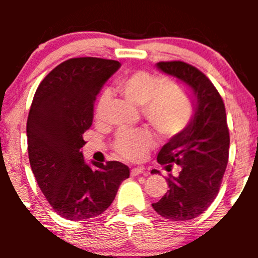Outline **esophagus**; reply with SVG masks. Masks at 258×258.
Wrapping results in <instances>:
<instances>
[{
    "mask_svg": "<svg viewBox=\"0 0 258 258\" xmlns=\"http://www.w3.org/2000/svg\"><path fill=\"white\" fill-rule=\"evenodd\" d=\"M141 173H144V168H141V167H136V168H132L131 170V176H139V175H141Z\"/></svg>",
    "mask_w": 258,
    "mask_h": 258,
    "instance_id": "esophagus-1",
    "label": "esophagus"
}]
</instances>
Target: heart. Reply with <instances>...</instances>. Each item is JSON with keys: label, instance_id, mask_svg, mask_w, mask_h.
Listing matches in <instances>:
<instances>
[{"label": "heart", "instance_id": "b5f03b06", "mask_svg": "<svg viewBox=\"0 0 258 258\" xmlns=\"http://www.w3.org/2000/svg\"><path fill=\"white\" fill-rule=\"evenodd\" d=\"M127 100L141 106L142 112L160 134L171 136L183 130L191 118V105L181 88L173 83H162L157 76L137 71L117 85ZM110 101L106 91L96 105V118L102 119ZM153 145V137L146 130H123L118 132L114 148L126 160H141Z\"/></svg>", "mask_w": 258, "mask_h": 258}]
</instances>
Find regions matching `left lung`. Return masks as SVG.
I'll list each match as a JSON object with an SVG mask.
<instances>
[{"instance_id":"obj_1","label":"left lung","mask_w":258,"mask_h":258,"mask_svg":"<svg viewBox=\"0 0 258 258\" xmlns=\"http://www.w3.org/2000/svg\"><path fill=\"white\" fill-rule=\"evenodd\" d=\"M156 67L187 87L194 113L187 126L158 152V163L167 167L176 163L181 172L177 177L170 175V189L152 207L167 220H192L216 199L228 162L225 105L212 82L196 67L181 61L158 62Z\"/></svg>"}]
</instances>
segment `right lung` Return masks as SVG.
<instances>
[{
    "instance_id": "obj_1",
    "label": "right lung",
    "mask_w": 258,
    "mask_h": 258,
    "mask_svg": "<svg viewBox=\"0 0 258 258\" xmlns=\"http://www.w3.org/2000/svg\"><path fill=\"white\" fill-rule=\"evenodd\" d=\"M119 67L118 61L97 57L67 59L33 96L27 118L30 165L48 204L67 220L86 221L105 212L130 176L123 163H87L81 151L96 96Z\"/></svg>"
}]
</instances>
